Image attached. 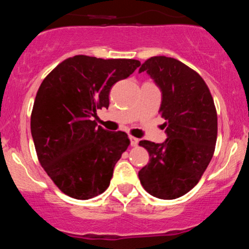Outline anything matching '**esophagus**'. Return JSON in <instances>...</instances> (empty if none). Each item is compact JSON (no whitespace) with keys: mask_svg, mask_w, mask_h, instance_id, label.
<instances>
[{"mask_svg":"<svg viewBox=\"0 0 249 249\" xmlns=\"http://www.w3.org/2000/svg\"><path fill=\"white\" fill-rule=\"evenodd\" d=\"M130 143H131V146H137L138 139L136 137H132V136H130Z\"/></svg>","mask_w":249,"mask_h":249,"instance_id":"esophagus-1","label":"esophagus"}]
</instances>
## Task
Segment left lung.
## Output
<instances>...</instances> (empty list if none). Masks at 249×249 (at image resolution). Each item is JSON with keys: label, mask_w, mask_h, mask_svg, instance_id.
Returning <instances> with one entry per match:
<instances>
[{"label": "left lung", "mask_w": 249, "mask_h": 249, "mask_svg": "<svg viewBox=\"0 0 249 249\" xmlns=\"http://www.w3.org/2000/svg\"><path fill=\"white\" fill-rule=\"evenodd\" d=\"M151 76L162 91L160 113L168 138L164 143L141 141L149 163L138 173L150 195L174 200L197 184L212 160L217 138V113L206 81L177 59L152 56L139 72Z\"/></svg>", "instance_id": "obj_1"}]
</instances>
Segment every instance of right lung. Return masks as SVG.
I'll return each mask as SVG.
<instances>
[{
  "label": "right lung",
  "instance_id": "1",
  "mask_svg": "<svg viewBox=\"0 0 249 249\" xmlns=\"http://www.w3.org/2000/svg\"><path fill=\"white\" fill-rule=\"evenodd\" d=\"M139 66L133 59L75 55L60 62L40 85L31 116L37 160L70 197L89 200L110 185L130 139L91 119L97 110L108 107L112 86Z\"/></svg>",
  "mask_w": 249,
  "mask_h": 249
}]
</instances>
